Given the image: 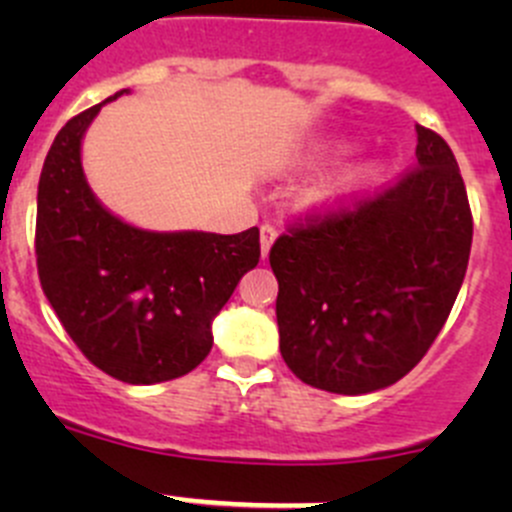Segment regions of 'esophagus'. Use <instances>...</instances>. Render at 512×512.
Here are the masks:
<instances>
[{"mask_svg": "<svg viewBox=\"0 0 512 512\" xmlns=\"http://www.w3.org/2000/svg\"><path fill=\"white\" fill-rule=\"evenodd\" d=\"M277 237V227L272 223H262L260 227V245H262V257L270 255V247Z\"/></svg>", "mask_w": 512, "mask_h": 512, "instance_id": "1", "label": "esophagus"}]
</instances>
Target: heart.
<instances>
[{
    "label": "heart",
    "mask_w": 512,
    "mask_h": 512,
    "mask_svg": "<svg viewBox=\"0 0 512 512\" xmlns=\"http://www.w3.org/2000/svg\"><path fill=\"white\" fill-rule=\"evenodd\" d=\"M371 173H374V168H371V165H359V168L349 170V173H344V175H339V178L329 180V183L319 185V188L312 193V200L314 203H324V205L342 203V200H347L349 195L356 193V190H359L361 185L371 178Z\"/></svg>",
    "instance_id": "obj_1"
}]
</instances>
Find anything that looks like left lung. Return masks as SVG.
<instances>
[{
	"mask_svg": "<svg viewBox=\"0 0 512 512\" xmlns=\"http://www.w3.org/2000/svg\"><path fill=\"white\" fill-rule=\"evenodd\" d=\"M416 163L374 198L287 225L270 250L280 352L297 379L332 394L396 384L451 314L473 215L448 143L416 126Z\"/></svg>",
	"mask_w": 512,
	"mask_h": 512,
	"instance_id": "8db88e82",
	"label": "left lung"
}]
</instances>
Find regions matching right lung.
Wrapping results in <instances>:
<instances>
[{"instance_id":"1","label":"right lung","mask_w":512,"mask_h":512,"mask_svg":"<svg viewBox=\"0 0 512 512\" xmlns=\"http://www.w3.org/2000/svg\"><path fill=\"white\" fill-rule=\"evenodd\" d=\"M121 94L126 89L108 101ZM103 103L71 118L44 160L36 270L56 317L91 364L126 384H158L210 354L213 317L260 262V230L148 232L108 213L81 168V138Z\"/></svg>"}]
</instances>
